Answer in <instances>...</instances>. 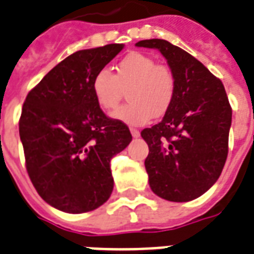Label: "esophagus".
<instances>
[{
  "instance_id": "obj_1",
  "label": "esophagus",
  "mask_w": 254,
  "mask_h": 254,
  "mask_svg": "<svg viewBox=\"0 0 254 254\" xmlns=\"http://www.w3.org/2000/svg\"><path fill=\"white\" fill-rule=\"evenodd\" d=\"M129 131H131V135H132L133 137H139V136H140V132H139V129L131 128V129H129Z\"/></svg>"
}]
</instances>
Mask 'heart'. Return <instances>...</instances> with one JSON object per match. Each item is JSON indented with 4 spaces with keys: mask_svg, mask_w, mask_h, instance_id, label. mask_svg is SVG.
Wrapping results in <instances>:
<instances>
[{
    "mask_svg": "<svg viewBox=\"0 0 254 254\" xmlns=\"http://www.w3.org/2000/svg\"><path fill=\"white\" fill-rule=\"evenodd\" d=\"M129 103L113 114L114 119L129 126H144L152 117H162L174 100L176 82L170 68L141 53H131L118 64L117 72L102 68L91 82L96 103L105 111L119 105L125 88Z\"/></svg>",
    "mask_w": 254,
    "mask_h": 254,
    "instance_id": "heart-1",
    "label": "heart"
}]
</instances>
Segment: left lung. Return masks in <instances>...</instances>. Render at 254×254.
<instances>
[{
  "instance_id": "1",
  "label": "left lung",
  "mask_w": 254,
  "mask_h": 254,
  "mask_svg": "<svg viewBox=\"0 0 254 254\" xmlns=\"http://www.w3.org/2000/svg\"><path fill=\"white\" fill-rule=\"evenodd\" d=\"M136 46L158 49L176 82L162 122L140 133L149 149L144 162L149 187L168 201H190L217 182L227 160L232 123L227 92L200 61L168 41L144 39Z\"/></svg>"
}]
</instances>
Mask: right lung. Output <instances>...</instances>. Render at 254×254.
Listing matches in <instances>:
<instances>
[{
  "instance_id": "right-lung-1",
  "label": "right lung",
  "mask_w": 254,
  "mask_h": 254,
  "mask_svg": "<svg viewBox=\"0 0 254 254\" xmlns=\"http://www.w3.org/2000/svg\"><path fill=\"white\" fill-rule=\"evenodd\" d=\"M111 43L79 50L27 94L19 119L26 170L39 196L66 213L90 212L114 190L110 162L132 140L128 127L105 115L92 78L123 50Z\"/></svg>"
}]
</instances>
